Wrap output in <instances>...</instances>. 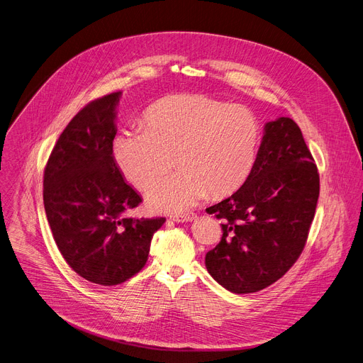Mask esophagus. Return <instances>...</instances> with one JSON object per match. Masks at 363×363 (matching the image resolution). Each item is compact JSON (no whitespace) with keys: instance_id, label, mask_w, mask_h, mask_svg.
I'll use <instances>...</instances> for the list:
<instances>
[{"instance_id":"obj_1","label":"esophagus","mask_w":363,"mask_h":363,"mask_svg":"<svg viewBox=\"0 0 363 363\" xmlns=\"http://www.w3.org/2000/svg\"><path fill=\"white\" fill-rule=\"evenodd\" d=\"M196 216L194 213H188V214H181V216H174L172 220L177 223H186V221H192L195 220Z\"/></svg>"}]
</instances>
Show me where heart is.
Returning <instances> with one entry per match:
<instances>
[{
	"instance_id": "heart-1",
	"label": "heart",
	"mask_w": 363,
	"mask_h": 363,
	"mask_svg": "<svg viewBox=\"0 0 363 363\" xmlns=\"http://www.w3.org/2000/svg\"><path fill=\"white\" fill-rule=\"evenodd\" d=\"M262 143L257 116L206 95L182 94L153 104L145 127L120 130L111 146L123 177L145 191L167 172L178 171L147 192L149 206L181 214L207 194L216 199L238 191L250 177Z\"/></svg>"
}]
</instances>
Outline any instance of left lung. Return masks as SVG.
<instances>
[{"instance_id":"obj_1","label":"left lung","mask_w":363,"mask_h":363,"mask_svg":"<svg viewBox=\"0 0 363 363\" xmlns=\"http://www.w3.org/2000/svg\"><path fill=\"white\" fill-rule=\"evenodd\" d=\"M263 130L249 179L207 208L223 220V236L206 255V267L235 294L257 292L288 272L306 246L320 194L317 167L296 123L279 117Z\"/></svg>"}]
</instances>
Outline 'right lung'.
<instances>
[{"mask_svg": "<svg viewBox=\"0 0 363 363\" xmlns=\"http://www.w3.org/2000/svg\"><path fill=\"white\" fill-rule=\"evenodd\" d=\"M121 92L86 104L62 131L45 168L43 203L53 239L84 279L113 286L136 275L163 217L124 214L142 203L113 159Z\"/></svg>", "mask_w": 363, "mask_h": 363, "instance_id": "1", "label": "right lung"}]
</instances>
